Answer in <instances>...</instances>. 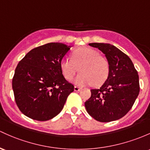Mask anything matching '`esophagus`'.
Instances as JSON below:
<instances>
[{"instance_id": "obj_1", "label": "esophagus", "mask_w": 150, "mask_h": 150, "mask_svg": "<svg viewBox=\"0 0 150 150\" xmlns=\"http://www.w3.org/2000/svg\"><path fill=\"white\" fill-rule=\"evenodd\" d=\"M81 88L79 87V86H74V91H79Z\"/></svg>"}]
</instances>
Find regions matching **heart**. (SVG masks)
Masks as SVG:
<instances>
[{
  "instance_id": "obj_1",
  "label": "heart",
  "mask_w": 150,
  "mask_h": 150,
  "mask_svg": "<svg viewBox=\"0 0 150 150\" xmlns=\"http://www.w3.org/2000/svg\"><path fill=\"white\" fill-rule=\"evenodd\" d=\"M60 69L67 80H71L79 70L80 73L74 80L77 86L102 84L107 79L109 73V62L99 55L96 50L87 47L73 51L71 59L64 58L60 62Z\"/></svg>"
}]
</instances>
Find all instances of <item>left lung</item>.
<instances>
[{"instance_id": "8db88e82", "label": "left lung", "mask_w": 150, "mask_h": 150, "mask_svg": "<svg viewBox=\"0 0 150 150\" xmlns=\"http://www.w3.org/2000/svg\"><path fill=\"white\" fill-rule=\"evenodd\" d=\"M107 58L109 65L107 79L99 89H91L85 107L91 117L101 122L122 118L132 107L139 92V75L128 56L109 43H91Z\"/></svg>"}]
</instances>
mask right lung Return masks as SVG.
Instances as JSON below:
<instances>
[{
	"label": "right lung",
	"instance_id": "right-lung-1",
	"mask_svg": "<svg viewBox=\"0 0 150 150\" xmlns=\"http://www.w3.org/2000/svg\"><path fill=\"white\" fill-rule=\"evenodd\" d=\"M71 46L49 43L30 51L18 64L13 78L15 101L21 112L37 121L58 115L74 91L60 69V62Z\"/></svg>",
	"mask_w": 150,
	"mask_h": 150
}]
</instances>
